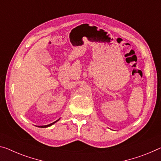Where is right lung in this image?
<instances>
[{"instance_id": "right-lung-1", "label": "right lung", "mask_w": 161, "mask_h": 161, "mask_svg": "<svg viewBox=\"0 0 161 161\" xmlns=\"http://www.w3.org/2000/svg\"><path fill=\"white\" fill-rule=\"evenodd\" d=\"M59 119H58V120H57V121H55V122H53V123L49 124V125H44V126H41V127H43V128H44V127H50V126H51V125H53V124H55V122H58V121Z\"/></svg>"}]
</instances>
